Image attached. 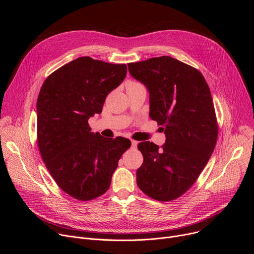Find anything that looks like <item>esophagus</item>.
Returning a JSON list of instances; mask_svg holds the SVG:
<instances>
[{"instance_id":"34e87169","label":"esophagus","mask_w":254,"mask_h":254,"mask_svg":"<svg viewBox=\"0 0 254 254\" xmlns=\"http://www.w3.org/2000/svg\"><path fill=\"white\" fill-rule=\"evenodd\" d=\"M137 143H138V141H136V140H131V147H132L133 149H135V148L137 147Z\"/></svg>"}]
</instances>
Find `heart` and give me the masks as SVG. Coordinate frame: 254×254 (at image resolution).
I'll return each instance as SVG.
<instances>
[{"mask_svg":"<svg viewBox=\"0 0 254 254\" xmlns=\"http://www.w3.org/2000/svg\"><path fill=\"white\" fill-rule=\"evenodd\" d=\"M137 86H143V85L140 84L139 82H136V81H128V82H127V89L137 87Z\"/></svg>","mask_w":254,"mask_h":254,"instance_id":"b5f03b06","label":"heart"}]
</instances>
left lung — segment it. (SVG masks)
Wrapping results in <instances>:
<instances>
[{"mask_svg": "<svg viewBox=\"0 0 254 254\" xmlns=\"http://www.w3.org/2000/svg\"><path fill=\"white\" fill-rule=\"evenodd\" d=\"M133 78L150 92V118L166 134L162 147L141 141L138 188L162 202L186 193L207 165L218 136L209 86L201 72L170 56L128 63Z\"/></svg>", "mask_w": 254, "mask_h": 254, "instance_id": "obj_1", "label": "left lung"}]
</instances>
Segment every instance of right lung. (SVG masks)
Returning a JSON list of instances; mask_svg holds the SVG:
<instances>
[{"mask_svg": "<svg viewBox=\"0 0 254 254\" xmlns=\"http://www.w3.org/2000/svg\"><path fill=\"white\" fill-rule=\"evenodd\" d=\"M126 64L79 57L51 73L37 99V142L58 187L80 201L104 194L130 140L91 132L88 119L127 75Z\"/></svg>", "mask_w": 254, "mask_h": 254, "instance_id": "add662e5", "label": "right lung"}]
</instances>
